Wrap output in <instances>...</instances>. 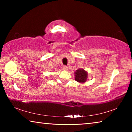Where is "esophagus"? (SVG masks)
Returning a JSON list of instances; mask_svg holds the SVG:
<instances>
[{
	"mask_svg": "<svg viewBox=\"0 0 132 132\" xmlns=\"http://www.w3.org/2000/svg\"><path fill=\"white\" fill-rule=\"evenodd\" d=\"M63 70H65V71L68 70V67H67V66H63Z\"/></svg>",
	"mask_w": 132,
	"mask_h": 132,
	"instance_id": "34e87169",
	"label": "esophagus"
}]
</instances>
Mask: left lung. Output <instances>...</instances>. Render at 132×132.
Returning a JSON list of instances; mask_svg holds the SVG:
<instances>
[{
	"mask_svg": "<svg viewBox=\"0 0 132 132\" xmlns=\"http://www.w3.org/2000/svg\"><path fill=\"white\" fill-rule=\"evenodd\" d=\"M75 80L80 83H84L87 80L88 73L83 69H79L75 72Z\"/></svg>",
	"mask_w": 132,
	"mask_h": 132,
	"instance_id": "1",
	"label": "left lung"
}]
</instances>
